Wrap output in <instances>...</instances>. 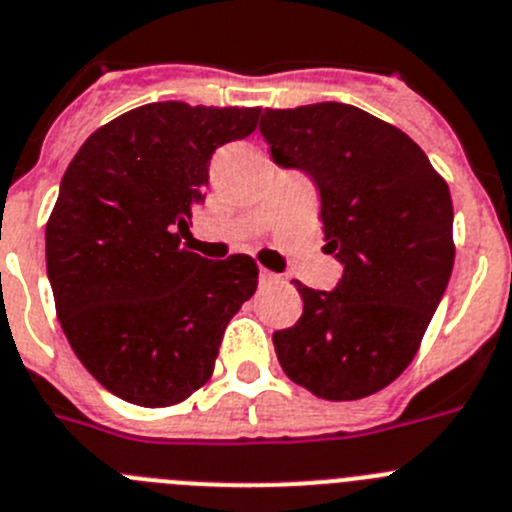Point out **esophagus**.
Listing matches in <instances>:
<instances>
[{
    "label": "esophagus",
    "instance_id": "obj_1",
    "mask_svg": "<svg viewBox=\"0 0 512 512\" xmlns=\"http://www.w3.org/2000/svg\"><path fill=\"white\" fill-rule=\"evenodd\" d=\"M278 280H280L278 273H270V270H265V267H260V283H262V285L278 283Z\"/></svg>",
    "mask_w": 512,
    "mask_h": 512
}]
</instances>
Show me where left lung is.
<instances>
[{"instance_id": "obj_1", "label": "left lung", "mask_w": 512, "mask_h": 512, "mask_svg": "<svg viewBox=\"0 0 512 512\" xmlns=\"http://www.w3.org/2000/svg\"><path fill=\"white\" fill-rule=\"evenodd\" d=\"M260 132L280 168L321 196L334 290L298 283L301 319L275 331L280 367L326 400H357L416 357L454 267L449 186L393 124L339 101L265 109Z\"/></svg>"}]
</instances>
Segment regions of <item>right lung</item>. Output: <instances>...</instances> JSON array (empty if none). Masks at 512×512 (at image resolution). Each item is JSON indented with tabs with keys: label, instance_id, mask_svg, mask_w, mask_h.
I'll return each instance as SVG.
<instances>
[{
	"label": "right lung",
	"instance_id": "add662e5",
	"mask_svg": "<svg viewBox=\"0 0 512 512\" xmlns=\"http://www.w3.org/2000/svg\"><path fill=\"white\" fill-rule=\"evenodd\" d=\"M260 109L145 104L99 127L63 173L45 227L55 311L96 380L127 403H181L214 372L229 319L257 288L250 255L206 260L181 239L216 147Z\"/></svg>",
	"mask_w": 512,
	"mask_h": 512
}]
</instances>
